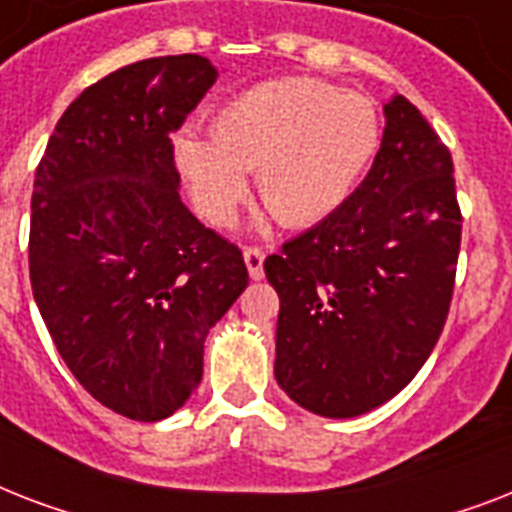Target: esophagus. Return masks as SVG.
<instances>
[{"label":"esophagus","mask_w":512,"mask_h":512,"mask_svg":"<svg viewBox=\"0 0 512 512\" xmlns=\"http://www.w3.org/2000/svg\"><path fill=\"white\" fill-rule=\"evenodd\" d=\"M244 263L249 268V276L252 279H263L265 271H263V263H265V252L260 247H247L244 249Z\"/></svg>","instance_id":"1"}]
</instances>
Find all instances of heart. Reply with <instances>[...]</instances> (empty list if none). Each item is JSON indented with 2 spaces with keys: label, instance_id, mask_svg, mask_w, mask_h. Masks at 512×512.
I'll use <instances>...</instances> for the list:
<instances>
[{
  "label": "heart",
  "instance_id": "1",
  "mask_svg": "<svg viewBox=\"0 0 512 512\" xmlns=\"http://www.w3.org/2000/svg\"><path fill=\"white\" fill-rule=\"evenodd\" d=\"M380 148V114L366 95L308 76L260 82L212 119V138L185 130L175 156L199 209L225 223L257 172L260 199L284 225L332 215Z\"/></svg>",
  "mask_w": 512,
  "mask_h": 512
}]
</instances>
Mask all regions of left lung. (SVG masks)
I'll return each instance as SVG.
<instances>
[{"label": "left lung", "instance_id": "1", "mask_svg": "<svg viewBox=\"0 0 512 512\" xmlns=\"http://www.w3.org/2000/svg\"><path fill=\"white\" fill-rule=\"evenodd\" d=\"M454 164L404 95L364 183L265 260L279 292L276 382L321 417L385 404L428 361L449 316L462 212Z\"/></svg>", "mask_w": 512, "mask_h": 512}]
</instances>
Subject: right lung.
I'll use <instances>...</instances> for the list:
<instances>
[{
    "label": "right lung",
    "instance_id": "obj_1",
    "mask_svg": "<svg viewBox=\"0 0 512 512\" xmlns=\"http://www.w3.org/2000/svg\"><path fill=\"white\" fill-rule=\"evenodd\" d=\"M215 79L201 55L119 68L66 108L36 167L34 300L79 385L130 420L188 401L207 332L249 284L241 249L177 193L172 132Z\"/></svg>",
    "mask_w": 512,
    "mask_h": 512
}]
</instances>
